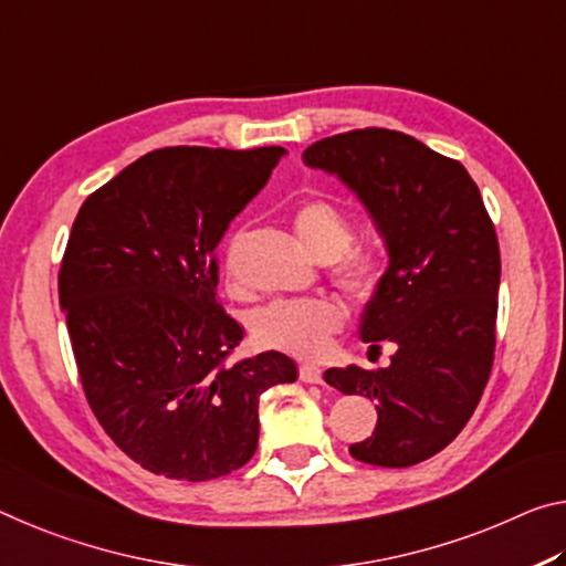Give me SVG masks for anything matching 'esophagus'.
<instances>
[{
    "label": "esophagus",
    "instance_id": "34e87169",
    "mask_svg": "<svg viewBox=\"0 0 566 566\" xmlns=\"http://www.w3.org/2000/svg\"><path fill=\"white\" fill-rule=\"evenodd\" d=\"M298 378L303 384H323V370L313 364H301L298 366Z\"/></svg>",
    "mask_w": 566,
    "mask_h": 566
}]
</instances>
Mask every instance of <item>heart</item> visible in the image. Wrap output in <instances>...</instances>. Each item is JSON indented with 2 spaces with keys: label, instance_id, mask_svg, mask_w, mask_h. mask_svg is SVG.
Returning <instances> with one entry per match:
<instances>
[{
  "label": "heart",
  "instance_id": "b5f03b06",
  "mask_svg": "<svg viewBox=\"0 0 566 566\" xmlns=\"http://www.w3.org/2000/svg\"><path fill=\"white\" fill-rule=\"evenodd\" d=\"M293 228L305 250L328 263L331 281L350 301H370L388 275V253L378 245H356V222L328 198H308L293 210ZM238 238L230 243L226 268L233 273ZM346 308L333 298H277L250 316L258 344L293 356H318L344 328Z\"/></svg>",
  "mask_w": 566,
  "mask_h": 566
}]
</instances>
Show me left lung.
<instances>
[{"instance_id":"1","label":"left lung","mask_w":566,"mask_h":566,"mask_svg":"<svg viewBox=\"0 0 566 566\" xmlns=\"http://www.w3.org/2000/svg\"><path fill=\"white\" fill-rule=\"evenodd\" d=\"M311 168L338 175L386 240L388 275L360 318L370 350L394 344L388 368H328L340 394L376 401L364 464L401 469L459 437L494 364L499 240L464 165L396 129H350L313 143Z\"/></svg>"}]
</instances>
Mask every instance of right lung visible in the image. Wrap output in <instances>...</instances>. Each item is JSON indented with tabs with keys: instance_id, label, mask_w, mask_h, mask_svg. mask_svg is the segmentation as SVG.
Returning <instances> with one entry per match:
<instances>
[{
	"instance_id": "1",
	"label": "right lung",
	"mask_w": 566,
	"mask_h": 566,
	"mask_svg": "<svg viewBox=\"0 0 566 566\" xmlns=\"http://www.w3.org/2000/svg\"><path fill=\"white\" fill-rule=\"evenodd\" d=\"M283 147H163L82 202L60 305L87 403L157 476L208 481L248 464L258 401L298 378L277 350L230 360L243 328L218 303L216 248Z\"/></svg>"
}]
</instances>
